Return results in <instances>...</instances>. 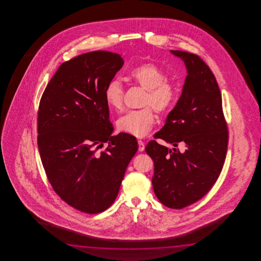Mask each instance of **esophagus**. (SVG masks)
<instances>
[{"instance_id": "obj_1", "label": "esophagus", "mask_w": 261, "mask_h": 261, "mask_svg": "<svg viewBox=\"0 0 261 261\" xmlns=\"http://www.w3.org/2000/svg\"><path fill=\"white\" fill-rule=\"evenodd\" d=\"M138 149L140 152H143L144 150V142L142 140H139L138 141Z\"/></svg>"}]
</instances>
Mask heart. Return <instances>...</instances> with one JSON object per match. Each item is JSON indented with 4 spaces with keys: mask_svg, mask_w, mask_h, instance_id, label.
<instances>
[{
    "mask_svg": "<svg viewBox=\"0 0 261 261\" xmlns=\"http://www.w3.org/2000/svg\"><path fill=\"white\" fill-rule=\"evenodd\" d=\"M128 77L146 90L143 100V106L145 107L123 115L117 119V127L122 133L136 137H144L155 124V111L152 107L159 114L164 115L169 113L177 98V90L172 82L167 80L165 72L152 62L134 67L128 73ZM123 97L122 84L117 79L111 80L107 84L105 99L111 109L115 111L122 110Z\"/></svg>",
    "mask_w": 261,
    "mask_h": 261,
    "instance_id": "1",
    "label": "heart"
}]
</instances>
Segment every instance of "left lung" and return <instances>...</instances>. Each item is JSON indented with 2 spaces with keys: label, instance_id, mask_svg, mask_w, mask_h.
Returning <instances> with one entry per match:
<instances>
[{
  "label": "left lung",
  "instance_id": "left-lung-1",
  "mask_svg": "<svg viewBox=\"0 0 261 261\" xmlns=\"http://www.w3.org/2000/svg\"><path fill=\"white\" fill-rule=\"evenodd\" d=\"M187 67L181 97L145 152L154 161L152 185L163 205L182 209L201 199L217 182L227 155L228 132L222 97L211 69L196 54L171 50ZM181 144L184 149L177 146Z\"/></svg>",
  "mask_w": 261,
  "mask_h": 261
}]
</instances>
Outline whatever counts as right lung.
<instances>
[{
    "instance_id": "right-lung-1",
    "label": "right lung",
    "mask_w": 261,
    "mask_h": 261,
    "mask_svg": "<svg viewBox=\"0 0 261 261\" xmlns=\"http://www.w3.org/2000/svg\"><path fill=\"white\" fill-rule=\"evenodd\" d=\"M123 64L109 51L77 56L59 67L40 100L37 144L45 174L61 200L87 214L113 204L138 150L133 135H112L105 99Z\"/></svg>"
}]
</instances>
